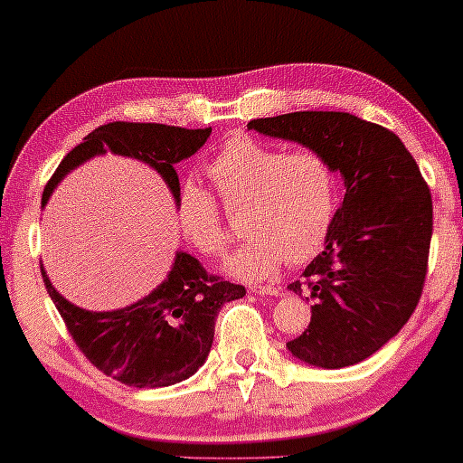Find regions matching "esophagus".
<instances>
[{
  "mask_svg": "<svg viewBox=\"0 0 463 463\" xmlns=\"http://www.w3.org/2000/svg\"><path fill=\"white\" fill-rule=\"evenodd\" d=\"M250 290L255 295H261V297H268V295H271V297H276V295H280V288H276V287H265V284H257V287H250Z\"/></svg>",
  "mask_w": 463,
  "mask_h": 463,
  "instance_id": "1",
  "label": "esophagus"
}]
</instances>
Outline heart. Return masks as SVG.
<instances>
[{"label": "heart", "instance_id": "b5f03b06", "mask_svg": "<svg viewBox=\"0 0 463 463\" xmlns=\"http://www.w3.org/2000/svg\"><path fill=\"white\" fill-rule=\"evenodd\" d=\"M208 175L227 206L249 202L242 230L249 238L227 259L225 271L246 282L271 278L284 259L299 265L325 246L339 206V176L314 149L288 151L236 132L219 145ZM179 230L206 257L230 242L214 195L185 181L176 195Z\"/></svg>", "mask_w": 463, "mask_h": 463}]
</instances>
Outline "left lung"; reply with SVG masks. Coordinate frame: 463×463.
Here are the masks:
<instances>
[{
    "mask_svg": "<svg viewBox=\"0 0 463 463\" xmlns=\"http://www.w3.org/2000/svg\"><path fill=\"white\" fill-rule=\"evenodd\" d=\"M249 130L318 151L345 195L325 250L288 284L312 299V320L287 347L303 363L344 369L369 358L420 303L432 240V195L401 138L344 111L250 119Z\"/></svg>",
    "mask_w": 463,
    "mask_h": 463,
    "instance_id": "1",
    "label": "left lung"
}]
</instances>
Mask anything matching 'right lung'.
Masks as SVG:
<instances>
[{"label": "right lung", "mask_w": 463, "mask_h": 463, "mask_svg": "<svg viewBox=\"0 0 463 463\" xmlns=\"http://www.w3.org/2000/svg\"><path fill=\"white\" fill-rule=\"evenodd\" d=\"M211 132L213 128L141 122L99 126L62 157L43 187L42 206L62 176L107 151L149 164L166 181L176 202L181 185L175 164L194 156ZM42 278L81 354L100 373L135 388H164L192 377L211 352L219 309L246 295L242 284L208 274L187 252H176L173 269L160 287L113 312H88L69 303L50 284L43 265Z\"/></svg>", "instance_id": "right-lung-1"}]
</instances>
